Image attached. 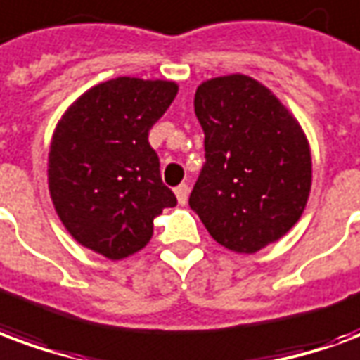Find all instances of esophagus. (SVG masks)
Returning <instances> with one entry per match:
<instances>
[{"mask_svg": "<svg viewBox=\"0 0 360 360\" xmlns=\"http://www.w3.org/2000/svg\"><path fill=\"white\" fill-rule=\"evenodd\" d=\"M175 196H177V202H179L181 206H185V204H187V198H188L187 185H179V187L175 188Z\"/></svg>", "mask_w": 360, "mask_h": 360, "instance_id": "1", "label": "esophagus"}]
</instances>
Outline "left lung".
Masks as SVG:
<instances>
[{
    "label": "left lung",
    "instance_id": "obj_1",
    "mask_svg": "<svg viewBox=\"0 0 360 360\" xmlns=\"http://www.w3.org/2000/svg\"><path fill=\"white\" fill-rule=\"evenodd\" d=\"M206 164L188 206L221 246L255 254L294 227L311 191L302 126L257 79H207L194 95Z\"/></svg>",
    "mask_w": 360,
    "mask_h": 360
}]
</instances>
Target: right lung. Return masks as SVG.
<instances>
[{"label": "right lung", "mask_w": 360, "mask_h": 360, "mask_svg": "<svg viewBox=\"0 0 360 360\" xmlns=\"http://www.w3.org/2000/svg\"><path fill=\"white\" fill-rule=\"evenodd\" d=\"M175 95V82L124 76L91 87L63 114L49 148V193L82 246L124 259L148 244L154 217L177 204L148 143Z\"/></svg>", "instance_id": "obj_1"}]
</instances>
